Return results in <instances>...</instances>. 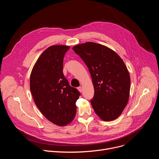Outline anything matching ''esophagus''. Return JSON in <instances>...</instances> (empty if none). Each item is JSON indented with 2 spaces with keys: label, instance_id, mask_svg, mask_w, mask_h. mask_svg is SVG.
I'll return each mask as SVG.
<instances>
[{
  "label": "esophagus",
  "instance_id": "obj_1",
  "mask_svg": "<svg viewBox=\"0 0 159 159\" xmlns=\"http://www.w3.org/2000/svg\"><path fill=\"white\" fill-rule=\"evenodd\" d=\"M77 89H78L80 93H82V87H79Z\"/></svg>",
  "mask_w": 159,
  "mask_h": 159
}]
</instances>
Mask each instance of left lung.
<instances>
[{
    "instance_id": "obj_1",
    "label": "left lung",
    "mask_w": 159,
    "mask_h": 159,
    "mask_svg": "<svg viewBox=\"0 0 159 159\" xmlns=\"http://www.w3.org/2000/svg\"><path fill=\"white\" fill-rule=\"evenodd\" d=\"M91 75L94 95L90 103L104 121L118 118L126 107L130 90V77L120 57L101 44L87 42L72 48Z\"/></svg>"
}]
</instances>
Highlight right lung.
<instances>
[{"instance_id":"right-lung-1","label":"right lung","mask_w":159,"mask_h":159,"mask_svg":"<svg viewBox=\"0 0 159 159\" xmlns=\"http://www.w3.org/2000/svg\"><path fill=\"white\" fill-rule=\"evenodd\" d=\"M69 48L65 45L48 47L36 61L30 75V90L36 105L45 118L60 126L74 120L80 95L63 74V58Z\"/></svg>"}]
</instances>
